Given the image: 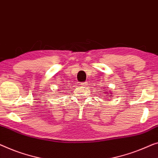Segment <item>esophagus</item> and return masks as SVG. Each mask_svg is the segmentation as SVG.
Wrapping results in <instances>:
<instances>
[{
  "label": "esophagus",
  "instance_id": "1",
  "mask_svg": "<svg viewBox=\"0 0 158 158\" xmlns=\"http://www.w3.org/2000/svg\"><path fill=\"white\" fill-rule=\"evenodd\" d=\"M87 84H88V83H87L86 81H85V82H84V83H81V86L86 87V86H87Z\"/></svg>",
  "mask_w": 158,
  "mask_h": 158
}]
</instances>
